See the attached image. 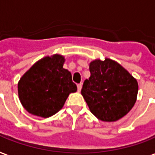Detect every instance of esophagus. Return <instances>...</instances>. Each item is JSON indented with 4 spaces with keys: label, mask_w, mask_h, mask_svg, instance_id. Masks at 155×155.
Listing matches in <instances>:
<instances>
[{
    "label": "esophagus",
    "mask_w": 155,
    "mask_h": 155,
    "mask_svg": "<svg viewBox=\"0 0 155 155\" xmlns=\"http://www.w3.org/2000/svg\"><path fill=\"white\" fill-rule=\"evenodd\" d=\"M82 86H83V84H78V92L81 91V89H82Z\"/></svg>",
    "instance_id": "esophagus-1"
}]
</instances>
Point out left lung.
Returning a JSON list of instances; mask_svg holds the SVG:
<instances>
[{"label":"left lung","instance_id":"obj_1","mask_svg":"<svg viewBox=\"0 0 155 155\" xmlns=\"http://www.w3.org/2000/svg\"><path fill=\"white\" fill-rule=\"evenodd\" d=\"M90 77L81 94L93 115L102 121L120 120L136 103L137 81L114 60L95 59L89 63Z\"/></svg>","mask_w":155,"mask_h":155}]
</instances>
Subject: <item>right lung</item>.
<instances>
[{
	"mask_svg": "<svg viewBox=\"0 0 155 155\" xmlns=\"http://www.w3.org/2000/svg\"><path fill=\"white\" fill-rule=\"evenodd\" d=\"M65 61L60 54L46 55L21 77L18 84V98L28 113L51 117L62 109L71 93L77 92L71 72L63 68Z\"/></svg>",
	"mask_w": 155,
	"mask_h": 155,
	"instance_id": "right-lung-1",
	"label": "right lung"
}]
</instances>
